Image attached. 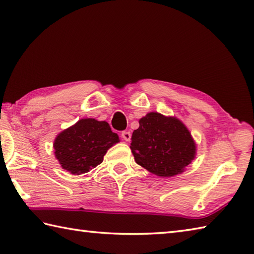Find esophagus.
<instances>
[{
  "mask_svg": "<svg viewBox=\"0 0 254 254\" xmlns=\"http://www.w3.org/2000/svg\"><path fill=\"white\" fill-rule=\"evenodd\" d=\"M122 137H123L124 140H126V141H130V139H131V133H130V131L125 130V131H123V132H122Z\"/></svg>",
  "mask_w": 254,
  "mask_h": 254,
  "instance_id": "esophagus-1",
  "label": "esophagus"
}]
</instances>
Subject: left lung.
I'll use <instances>...</instances> for the list:
<instances>
[{
	"label": "left lung",
	"mask_w": 254,
	"mask_h": 254,
	"mask_svg": "<svg viewBox=\"0 0 254 254\" xmlns=\"http://www.w3.org/2000/svg\"><path fill=\"white\" fill-rule=\"evenodd\" d=\"M130 149L134 161L161 178L184 172L196 156V143L188 127L179 118L157 112L139 120Z\"/></svg>",
	"instance_id": "8db88e82"
}]
</instances>
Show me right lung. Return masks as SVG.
Wrapping results in <instances>:
<instances>
[{
    "label": "right lung",
    "mask_w": 254,
    "mask_h": 254,
    "mask_svg": "<svg viewBox=\"0 0 254 254\" xmlns=\"http://www.w3.org/2000/svg\"><path fill=\"white\" fill-rule=\"evenodd\" d=\"M117 142L120 137L107 122L82 118L56 137L55 156L62 169L80 175L101 164L107 150Z\"/></svg>",
    "instance_id": "right-lung-1"
}]
</instances>
